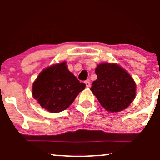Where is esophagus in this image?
<instances>
[{"mask_svg": "<svg viewBox=\"0 0 160 160\" xmlns=\"http://www.w3.org/2000/svg\"><path fill=\"white\" fill-rule=\"evenodd\" d=\"M85 84H86V87H89V86H91V83H90V81H89V80H86L85 82Z\"/></svg>", "mask_w": 160, "mask_h": 160, "instance_id": "esophagus-1", "label": "esophagus"}]
</instances>
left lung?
<instances>
[{
    "mask_svg": "<svg viewBox=\"0 0 160 160\" xmlns=\"http://www.w3.org/2000/svg\"><path fill=\"white\" fill-rule=\"evenodd\" d=\"M97 80L91 90L98 102L111 112L122 111L135 97V82L132 77L116 64L103 63L95 69Z\"/></svg>",
    "mask_w": 160,
    "mask_h": 160,
    "instance_id": "8db88e82",
    "label": "left lung"
}]
</instances>
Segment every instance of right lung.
I'll use <instances>...</instances> for the list:
<instances>
[{
    "label": "right lung",
    "instance_id": "right-lung-1",
    "mask_svg": "<svg viewBox=\"0 0 160 160\" xmlns=\"http://www.w3.org/2000/svg\"><path fill=\"white\" fill-rule=\"evenodd\" d=\"M85 87L62 62L40 73L33 84L32 95L42 108L58 113L67 109Z\"/></svg>",
    "mask_w": 160,
    "mask_h": 160
}]
</instances>
